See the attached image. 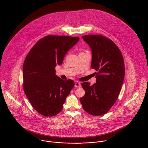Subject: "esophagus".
<instances>
[{
	"mask_svg": "<svg viewBox=\"0 0 148 148\" xmlns=\"http://www.w3.org/2000/svg\"><path fill=\"white\" fill-rule=\"evenodd\" d=\"M75 86L76 88H80L81 87V84L79 82H75Z\"/></svg>",
	"mask_w": 148,
	"mask_h": 148,
	"instance_id": "34e87169",
	"label": "esophagus"
}]
</instances>
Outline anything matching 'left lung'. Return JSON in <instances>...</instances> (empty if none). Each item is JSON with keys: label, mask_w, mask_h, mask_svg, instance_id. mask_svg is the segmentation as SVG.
I'll use <instances>...</instances> for the list:
<instances>
[{"label": "left lung", "mask_w": 148, "mask_h": 148, "mask_svg": "<svg viewBox=\"0 0 148 148\" xmlns=\"http://www.w3.org/2000/svg\"><path fill=\"white\" fill-rule=\"evenodd\" d=\"M92 53L91 67L95 69L96 83L85 82V92L80 102L85 112L97 116L106 113L117 100L125 76L124 61L116 44L106 36L86 35L82 36Z\"/></svg>", "instance_id": "8db88e82"}]
</instances>
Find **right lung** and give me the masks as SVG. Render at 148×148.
Here are the masks:
<instances>
[{
  "label": "right lung",
  "mask_w": 148,
  "mask_h": 148,
  "mask_svg": "<svg viewBox=\"0 0 148 148\" xmlns=\"http://www.w3.org/2000/svg\"><path fill=\"white\" fill-rule=\"evenodd\" d=\"M79 37L48 35L40 39L27 54L23 66V89L33 108L44 116L60 113L75 85L56 76L55 66L61 65L66 53Z\"/></svg>",
  "instance_id": "add662e5"
}]
</instances>
